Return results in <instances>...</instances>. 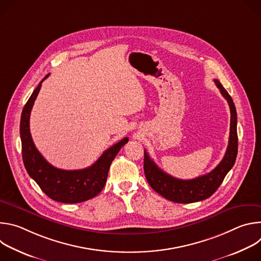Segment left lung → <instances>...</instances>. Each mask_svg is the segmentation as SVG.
<instances>
[{
  "label": "left lung",
  "mask_w": 261,
  "mask_h": 261,
  "mask_svg": "<svg viewBox=\"0 0 261 261\" xmlns=\"http://www.w3.org/2000/svg\"><path fill=\"white\" fill-rule=\"evenodd\" d=\"M216 86L220 90L230 108V133L226 153L222 161L211 172L198 176L193 179H179L173 177L162 169L150 158L144 151L143 168L147 182L151 187L164 198L177 203H191L201 201L212 196L220 187L223 179L234 165L238 155V117L232 98L223 88L218 80H214Z\"/></svg>",
  "instance_id": "1"
}]
</instances>
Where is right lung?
I'll list each match as a JSON object with an SVG mask.
<instances>
[{"label": "right lung", "mask_w": 261, "mask_h": 261, "mask_svg": "<svg viewBox=\"0 0 261 261\" xmlns=\"http://www.w3.org/2000/svg\"><path fill=\"white\" fill-rule=\"evenodd\" d=\"M49 74L44 77L47 79ZM38 85L25 103L20 118L21 153L29 175L38 184L41 190L51 199L63 203H79L98 195L106 182L111 162L128 142V137L110 146L90 167L79 170H64L49 164L37 150L30 132V115L38 96Z\"/></svg>", "instance_id": "obj_1"}]
</instances>
